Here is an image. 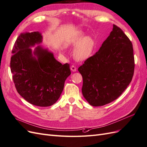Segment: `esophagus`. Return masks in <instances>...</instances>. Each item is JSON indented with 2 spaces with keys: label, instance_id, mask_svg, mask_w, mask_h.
Masks as SVG:
<instances>
[{
  "label": "esophagus",
  "instance_id": "esophagus-1",
  "mask_svg": "<svg viewBox=\"0 0 147 147\" xmlns=\"http://www.w3.org/2000/svg\"><path fill=\"white\" fill-rule=\"evenodd\" d=\"M70 69H71V70L72 71V72H76V71H77L76 67H75V66L74 65L70 67Z\"/></svg>",
  "mask_w": 147,
  "mask_h": 147
}]
</instances>
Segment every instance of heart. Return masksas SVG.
<instances>
[{"label": "heart", "instance_id": "b5f03b06", "mask_svg": "<svg viewBox=\"0 0 147 147\" xmlns=\"http://www.w3.org/2000/svg\"><path fill=\"white\" fill-rule=\"evenodd\" d=\"M64 45L65 47H74V56L75 59L83 61L92 56L96 47V43L90 37H86L81 30L75 31L67 37Z\"/></svg>", "mask_w": 147, "mask_h": 147}]
</instances>
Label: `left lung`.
<instances>
[{
	"mask_svg": "<svg viewBox=\"0 0 147 147\" xmlns=\"http://www.w3.org/2000/svg\"><path fill=\"white\" fill-rule=\"evenodd\" d=\"M134 66L131 42L113 24L99 51L78 68L83 77V97L94 107L117 99L131 83Z\"/></svg>",
	"mask_w": 147,
	"mask_h": 147,
	"instance_id": "8db88e82",
	"label": "left lung"
}]
</instances>
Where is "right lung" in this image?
I'll return each instance as SVG.
<instances>
[{
    "label": "right lung",
    "mask_w": 147,
    "mask_h": 147,
    "mask_svg": "<svg viewBox=\"0 0 147 147\" xmlns=\"http://www.w3.org/2000/svg\"><path fill=\"white\" fill-rule=\"evenodd\" d=\"M39 32L21 33L11 51L10 69L18 92L29 103L38 107L55 104L71 74L69 64L57 61L53 53L38 45Z\"/></svg>",
    "instance_id": "right-lung-1"
}]
</instances>
